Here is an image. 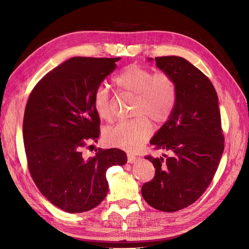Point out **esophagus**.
Segmentation results:
<instances>
[{
	"label": "esophagus",
	"mask_w": 249,
	"mask_h": 249,
	"mask_svg": "<svg viewBox=\"0 0 249 249\" xmlns=\"http://www.w3.org/2000/svg\"><path fill=\"white\" fill-rule=\"evenodd\" d=\"M138 160V157H136L133 154H127V162L128 163H135Z\"/></svg>",
	"instance_id": "esophagus-1"
}]
</instances>
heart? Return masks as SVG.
<instances>
[{"label":"heart","instance_id":"b5f03b06","mask_svg":"<svg viewBox=\"0 0 249 249\" xmlns=\"http://www.w3.org/2000/svg\"><path fill=\"white\" fill-rule=\"evenodd\" d=\"M114 83L121 91L135 96L133 115L136 117L108 127L104 141L112 147L136 150L152 135L150 120L163 124L169 118L175 105L176 84L170 75L154 74L138 65L126 66L114 78ZM93 104L101 120H111V96L105 86L99 85L94 91Z\"/></svg>","mask_w":249,"mask_h":249}]
</instances>
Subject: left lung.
I'll list each match as a JSON object with an SVG mask.
<instances>
[{"mask_svg":"<svg viewBox=\"0 0 249 249\" xmlns=\"http://www.w3.org/2000/svg\"><path fill=\"white\" fill-rule=\"evenodd\" d=\"M155 61L173 78L176 100L168 121L150 144L171 156L164 155L165 160L146 156L156 170L142 186V196L151 207L171 213L191 206L206 192L219 166L224 136L218 95L209 78L180 56Z\"/></svg>","mask_w":249,"mask_h":249,"instance_id":"obj_1","label":"left lung"}]
</instances>
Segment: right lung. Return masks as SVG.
Returning a JSON list of instances; mask_svg holds the SVG:
<instances>
[{
    "mask_svg": "<svg viewBox=\"0 0 249 249\" xmlns=\"http://www.w3.org/2000/svg\"><path fill=\"white\" fill-rule=\"evenodd\" d=\"M120 60L70 58L47 73L28 98L23 141L30 175L42 196L68 213L97 207L108 192L106 171L127 161L115 148L95 150L88 159L82 156L87 142H97L100 135L94 91Z\"/></svg>",
    "mask_w": 249,
    "mask_h": 249,
    "instance_id": "add662e5",
    "label": "right lung"
}]
</instances>
